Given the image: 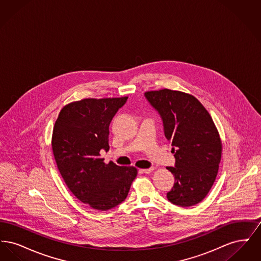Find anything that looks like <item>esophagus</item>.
Masks as SVG:
<instances>
[{
  "mask_svg": "<svg viewBox=\"0 0 261 261\" xmlns=\"http://www.w3.org/2000/svg\"><path fill=\"white\" fill-rule=\"evenodd\" d=\"M141 173L149 174L151 173L153 171V168H146V169H141L140 170Z\"/></svg>",
  "mask_w": 261,
  "mask_h": 261,
  "instance_id": "1",
  "label": "esophagus"
}]
</instances>
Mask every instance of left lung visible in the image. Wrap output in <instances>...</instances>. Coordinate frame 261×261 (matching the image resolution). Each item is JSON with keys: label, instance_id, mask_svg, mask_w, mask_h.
I'll return each mask as SVG.
<instances>
[{"label": "left lung", "instance_id": "left-lung-1", "mask_svg": "<svg viewBox=\"0 0 261 261\" xmlns=\"http://www.w3.org/2000/svg\"><path fill=\"white\" fill-rule=\"evenodd\" d=\"M145 97L160 113L165 138L173 147L175 178L167 199L179 206L198 204L217 176L222 144L211 114L194 96L180 91H149Z\"/></svg>", "mask_w": 261, "mask_h": 261}]
</instances>
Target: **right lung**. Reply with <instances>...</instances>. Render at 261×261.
<instances>
[{
    "label": "right lung",
    "instance_id": "add662e5",
    "mask_svg": "<svg viewBox=\"0 0 261 261\" xmlns=\"http://www.w3.org/2000/svg\"><path fill=\"white\" fill-rule=\"evenodd\" d=\"M128 97L84 99L66 105L54 126L51 148L66 186L79 200L98 211L112 210L127 197L136 178L133 166L105 163L110 124Z\"/></svg>",
    "mask_w": 261,
    "mask_h": 261
}]
</instances>
